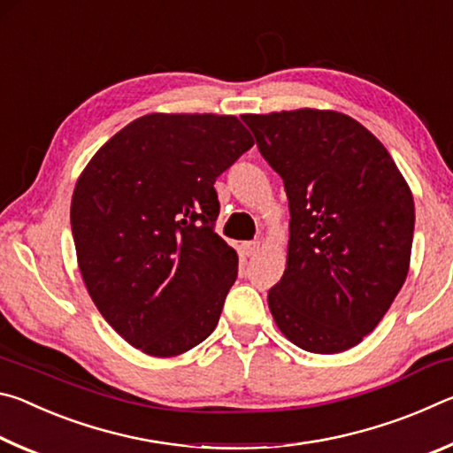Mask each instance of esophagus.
I'll use <instances>...</instances> for the list:
<instances>
[{"mask_svg":"<svg viewBox=\"0 0 453 453\" xmlns=\"http://www.w3.org/2000/svg\"><path fill=\"white\" fill-rule=\"evenodd\" d=\"M259 243L257 240H251V242H243L242 245H240V250H242V254L243 256H248V257H251V256H256L257 251H259Z\"/></svg>","mask_w":453,"mask_h":453,"instance_id":"obj_1","label":"esophagus"}]
</instances>
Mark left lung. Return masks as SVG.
<instances>
[{"mask_svg":"<svg viewBox=\"0 0 453 453\" xmlns=\"http://www.w3.org/2000/svg\"><path fill=\"white\" fill-rule=\"evenodd\" d=\"M289 199L288 265L267 303L280 332L311 354L372 334L410 270L416 208L383 143L346 113H245Z\"/></svg>","mask_w":453,"mask_h":453,"instance_id":"left-lung-1","label":"left lung"}]
</instances>
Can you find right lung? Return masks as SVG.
<instances>
[{
  "instance_id": "add662e5",
  "label": "right lung",
  "mask_w": 453,
  "mask_h": 453,
  "mask_svg": "<svg viewBox=\"0 0 453 453\" xmlns=\"http://www.w3.org/2000/svg\"><path fill=\"white\" fill-rule=\"evenodd\" d=\"M251 145L235 116L148 113L105 142L75 183L83 283L143 354L180 356L216 329L237 254L216 234L213 183Z\"/></svg>"
}]
</instances>
